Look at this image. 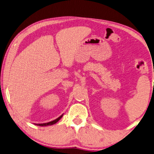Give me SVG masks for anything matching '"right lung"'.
I'll return each mask as SVG.
<instances>
[{"label":"right lung","instance_id":"obj_1","mask_svg":"<svg viewBox=\"0 0 154 154\" xmlns=\"http://www.w3.org/2000/svg\"><path fill=\"white\" fill-rule=\"evenodd\" d=\"M62 116H63V114H62V115H61L60 117H58L57 119H55V120H53V121H52L48 122V123H40V124H35V125H39V126H48V125H53V124H55V123H57V122L59 121L60 120V119H61V118H62Z\"/></svg>","mask_w":154,"mask_h":154}]
</instances>
